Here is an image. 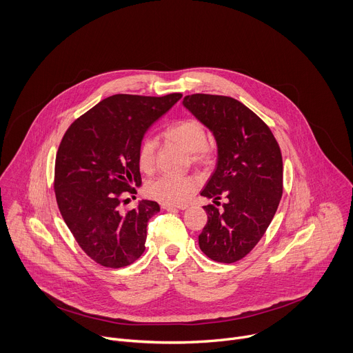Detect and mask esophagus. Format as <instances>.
<instances>
[{
  "label": "esophagus",
  "instance_id": "obj_1",
  "mask_svg": "<svg viewBox=\"0 0 353 353\" xmlns=\"http://www.w3.org/2000/svg\"><path fill=\"white\" fill-rule=\"evenodd\" d=\"M162 208L163 210H168V211H172V210H187L188 205L187 204H162Z\"/></svg>",
  "mask_w": 353,
  "mask_h": 353
}]
</instances>
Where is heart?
<instances>
[{
	"mask_svg": "<svg viewBox=\"0 0 353 353\" xmlns=\"http://www.w3.org/2000/svg\"><path fill=\"white\" fill-rule=\"evenodd\" d=\"M169 139L180 145L191 155L195 165H207L212 158V146L207 142V130L196 119H181L168 127ZM137 162L143 173L154 172L157 165V141L145 137L137 154ZM198 180L191 176H159L145 183L148 196L165 204H181L196 190Z\"/></svg>",
	"mask_w": 353,
	"mask_h": 353,
	"instance_id": "obj_1",
	"label": "heart"
}]
</instances>
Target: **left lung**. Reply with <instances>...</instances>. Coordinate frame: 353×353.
<instances>
[{
	"instance_id": "obj_1",
	"label": "left lung",
	"mask_w": 353,
	"mask_h": 353,
	"mask_svg": "<svg viewBox=\"0 0 353 353\" xmlns=\"http://www.w3.org/2000/svg\"><path fill=\"white\" fill-rule=\"evenodd\" d=\"M183 105L215 135L216 169L201 195L226 203L219 211L204 207L208 222L198 236L199 248L216 263L245 257L267 232L282 196L283 163L271 128L239 100L187 94Z\"/></svg>"
}]
</instances>
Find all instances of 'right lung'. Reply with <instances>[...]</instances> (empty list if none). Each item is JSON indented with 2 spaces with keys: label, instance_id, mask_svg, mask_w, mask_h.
Returning a JSON list of instances; mask_svg holds the SVG:
<instances>
[{
  "label": "right lung",
  "instance_id": "right-lung-1",
  "mask_svg": "<svg viewBox=\"0 0 353 353\" xmlns=\"http://www.w3.org/2000/svg\"><path fill=\"white\" fill-rule=\"evenodd\" d=\"M113 94L78 117L56 157L54 192L64 222L94 263L123 268L145 250L148 221L161 211L142 201L123 212L124 192L141 184L138 146L146 130L181 97Z\"/></svg>",
  "mask_w": 353,
  "mask_h": 353
}]
</instances>
